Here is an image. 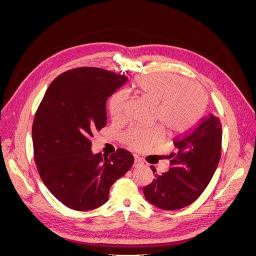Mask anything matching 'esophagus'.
Returning a JSON list of instances; mask_svg holds the SVG:
<instances>
[{"label": "esophagus", "instance_id": "34e87169", "mask_svg": "<svg viewBox=\"0 0 256 256\" xmlns=\"http://www.w3.org/2000/svg\"><path fill=\"white\" fill-rule=\"evenodd\" d=\"M143 164V161L140 157L134 156V166H142Z\"/></svg>", "mask_w": 256, "mask_h": 256}]
</instances>
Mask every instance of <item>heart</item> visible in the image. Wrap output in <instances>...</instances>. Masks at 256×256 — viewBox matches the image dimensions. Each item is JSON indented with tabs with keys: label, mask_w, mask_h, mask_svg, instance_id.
<instances>
[{
	"label": "heart",
	"mask_w": 256,
	"mask_h": 256,
	"mask_svg": "<svg viewBox=\"0 0 256 256\" xmlns=\"http://www.w3.org/2000/svg\"><path fill=\"white\" fill-rule=\"evenodd\" d=\"M136 88L150 102L158 104L156 118L168 134H180L194 126L207 106V94L198 84L182 76L157 72L141 76ZM128 106L126 92H118L110 100V112L115 120H122ZM160 132L154 128L134 127L124 134V142L136 150H145L158 143Z\"/></svg>",
	"instance_id": "obj_1"
}]
</instances>
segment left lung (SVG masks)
I'll return each mask as SVG.
<instances>
[{
  "mask_svg": "<svg viewBox=\"0 0 256 256\" xmlns=\"http://www.w3.org/2000/svg\"><path fill=\"white\" fill-rule=\"evenodd\" d=\"M221 140V122L212 114L204 116L186 132L175 136L176 152L166 157L171 168L154 175L152 182L143 188L146 200L164 210H177L194 202L218 166ZM152 170L156 173L154 166Z\"/></svg>",
  "mask_w": 256,
  "mask_h": 256,
  "instance_id": "obj_1",
  "label": "left lung"
}]
</instances>
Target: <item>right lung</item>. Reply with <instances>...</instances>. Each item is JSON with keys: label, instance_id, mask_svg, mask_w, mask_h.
I'll list each match as a JSON object with an SVG mask.
<instances>
[{"label": "right lung", "instance_id": "right-lung-1", "mask_svg": "<svg viewBox=\"0 0 256 256\" xmlns=\"http://www.w3.org/2000/svg\"><path fill=\"white\" fill-rule=\"evenodd\" d=\"M128 81L99 68L62 74L46 92L32 128L34 158L46 187L74 210L98 208L111 186L134 164L118 148L110 157L90 150V138L106 125V100Z\"/></svg>", "mask_w": 256, "mask_h": 256}]
</instances>
